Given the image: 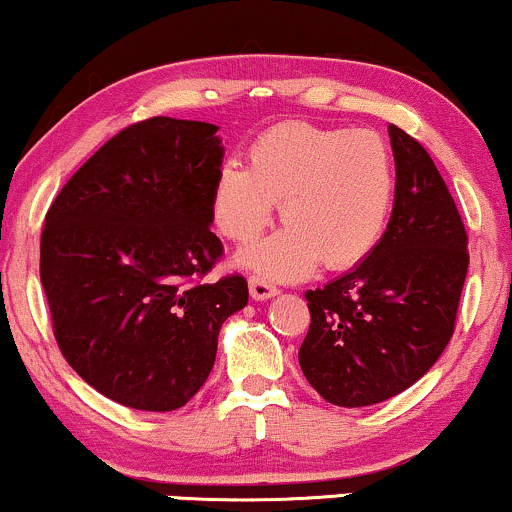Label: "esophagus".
<instances>
[{
    "instance_id": "1",
    "label": "esophagus",
    "mask_w": 512,
    "mask_h": 512,
    "mask_svg": "<svg viewBox=\"0 0 512 512\" xmlns=\"http://www.w3.org/2000/svg\"><path fill=\"white\" fill-rule=\"evenodd\" d=\"M278 293L276 286H271L269 281H264L260 276H252L250 278V297L252 300H269Z\"/></svg>"
}]
</instances>
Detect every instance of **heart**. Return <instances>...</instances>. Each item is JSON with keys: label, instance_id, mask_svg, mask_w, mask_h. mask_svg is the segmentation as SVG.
Segmentation results:
<instances>
[{"label": "heart", "instance_id": "1", "mask_svg": "<svg viewBox=\"0 0 512 512\" xmlns=\"http://www.w3.org/2000/svg\"><path fill=\"white\" fill-rule=\"evenodd\" d=\"M397 167L392 148L368 129H323L304 122L262 134L248 165L226 160L212 189L219 234L245 245L264 231L278 203L274 236L241 255L267 278H302L316 264L347 269L373 252L390 222Z\"/></svg>", "mask_w": 512, "mask_h": 512}]
</instances>
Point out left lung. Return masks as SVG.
I'll list each match as a JSON object with an SVG mask.
<instances>
[{
  "label": "left lung",
  "mask_w": 512,
  "mask_h": 512,
  "mask_svg": "<svg viewBox=\"0 0 512 512\" xmlns=\"http://www.w3.org/2000/svg\"><path fill=\"white\" fill-rule=\"evenodd\" d=\"M397 193L371 255L307 290L300 366L323 399L345 409L404 392L430 371L456 328L468 234L442 174L416 139L390 125Z\"/></svg>",
  "instance_id": "8db88e82"
}]
</instances>
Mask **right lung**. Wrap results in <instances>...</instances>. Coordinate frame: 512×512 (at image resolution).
<instances>
[{"label":"right lung","mask_w":512,"mask_h":512,"mask_svg":"<svg viewBox=\"0 0 512 512\" xmlns=\"http://www.w3.org/2000/svg\"><path fill=\"white\" fill-rule=\"evenodd\" d=\"M217 127L148 118L108 139L44 217L40 278L58 349L103 397L174 411L215 366L217 335L248 304L210 231Z\"/></svg>","instance_id":"right-lung-1"}]
</instances>
